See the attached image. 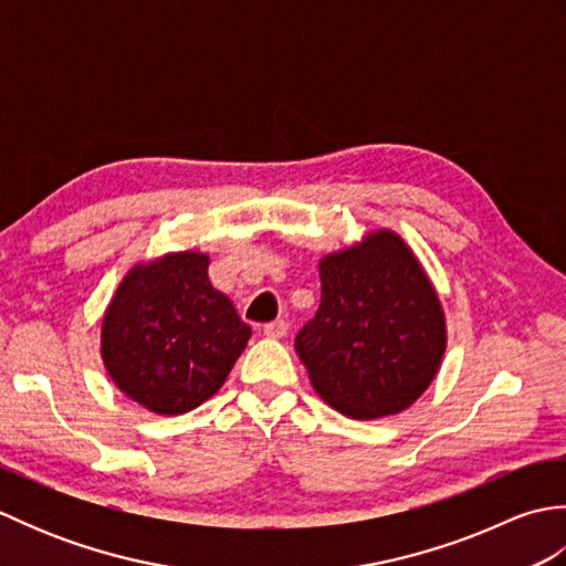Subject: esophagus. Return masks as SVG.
Wrapping results in <instances>:
<instances>
[{
    "instance_id": "34e87169",
    "label": "esophagus",
    "mask_w": 566,
    "mask_h": 566,
    "mask_svg": "<svg viewBox=\"0 0 566 566\" xmlns=\"http://www.w3.org/2000/svg\"><path fill=\"white\" fill-rule=\"evenodd\" d=\"M262 333L268 335V338H272V340H282L286 333H290V323L286 321H272V323H268V326L262 328Z\"/></svg>"
}]
</instances>
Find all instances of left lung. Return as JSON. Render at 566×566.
<instances>
[{
	"instance_id": "1",
	"label": "left lung",
	"mask_w": 566,
	"mask_h": 566,
	"mask_svg": "<svg viewBox=\"0 0 566 566\" xmlns=\"http://www.w3.org/2000/svg\"><path fill=\"white\" fill-rule=\"evenodd\" d=\"M321 306L296 335L316 394L355 420L413 406L436 379L448 323L406 240L379 228L318 262Z\"/></svg>"
}]
</instances>
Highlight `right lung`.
<instances>
[{
	"instance_id": "right-lung-1",
	"label": "right lung",
	"mask_w": 566,
	"mask_h": 566,
	"mask_svg": "<svg viewBox=\"0 0 566 566\" xmlns=\"http://www.w3.org/2000/svg\"><path fill=\"white\" fill-rule=\"evenodd\" d=\"M250 333L213 290L207 252H167L136 262L116 286L102 318V359L130 401L179 416L223 387Z\"/></svg>"
}]
</instances>
